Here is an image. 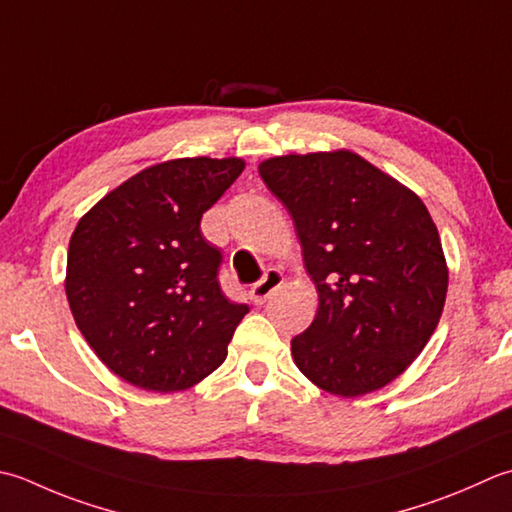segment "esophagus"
<instances>
[{
	"mask_svg": "<svg viewBox=\"0 0 512 512\" xmlns=\"http://www.w3.org/2000/svg\"><path fill=\"white\" fill-rule=\"evenodd\" d=\"M284 284V275L279 270H266V275L250 288V299L255 304H264L266 299L275 293V290Z\"/></svg>",
	"mask_w": 512,
	"mask_h": 512,
	"instance_id": "obj_1",
	"label": "esophagus"
}]
</instances>
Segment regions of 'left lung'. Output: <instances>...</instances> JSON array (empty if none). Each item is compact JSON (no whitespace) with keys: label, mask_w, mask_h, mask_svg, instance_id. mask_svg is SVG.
Segmentation results:
<instances>
[{"label":"left lung","mask_w":512,"mask_h":512,"mask_svg":"<svg viewBox=\"0 0 512 512\" xmlns=\"http://www.w3.org/2000/svg\"><path fill=\"white\" fill-rule=\"evenodd\" d=\"M259 175L293 217L317 315L290 342L297 368L362 397L415 362L444 313L448 264L417 193L353 150L288 153Z\"/></svg>","instance_id":"1"}]
</instances>
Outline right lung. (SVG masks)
Wrapping results in <instances>:
<instances>
[{
  "instance_id": "add662e5",
  "label": "right lung",
  "mask_w": 512,
  "mask_h": 512,
  "mask_svg": "<svg viewBox=\"0 0 512 512\" xmlns=\"http://www.w3.org/2000/svg\"><path fill=\"white\" fill-rule=\"evenodd\" d=\"M244 168L242 157L166 159L77 222L64 279L70 313L124 382L179 393L224 364L248 306L224 297L222 255L199 222Z\"/></svg>"
}]
</instances>
